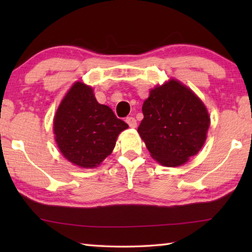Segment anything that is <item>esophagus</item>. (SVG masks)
I'll return each instance as SVG.
<instances>
[{
	"label": "esophagus",
	"instance_id": "34e87169",
	"mask_svg": "<svg viewBox=\"0 0 252 252\" xmlns=\"http://www.w3.org/2000/svg\"><path fill=\"white\" fill-rule=\"evenodd\" d=\"M126 121L127 125H129L130 127H135L136 126V120L133 117H127L126 119Z\"/></svg>",
	"mask_w": 252,
	"mask_h": 252
}]
</instances>
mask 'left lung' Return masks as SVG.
I'll return each instance as SVG.
<instances>
[{
    "instance_id": "1",
    "label": "left lung",
    "mask_w": 252,
    "mask_h": 252,
    "mask_svg": "<svg viewBox=\"0 0 252 252\" xmlns=\"http://www.w3.org/2000/svg\"><path fill=\"white\" fill-rule=\"evenodd\" d=\"M138 132L150 155L165 167H179L206 142L210 118L194 93L179 81L157 85L142 105Z\"/></svg>"
}]
</instances>
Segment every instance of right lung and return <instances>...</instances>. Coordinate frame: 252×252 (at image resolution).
<instances>
[{
	"label": "right lung",
	"instance_id": "obj_1",
	"mask_svg": "<svg viewBox=\"0 0 252 252\" xmlns=\"http://www.w3.org/2000/svg\"><path fill=\"white\" fill-rule=\"evenodd\" d=\"M129 127L108 105L96 101L93 89L75 82L60 103L53 131L60 151L81 168H95L111 155L120 132Z\"/></svg>",
	"mask_w": 252,
	"mask_h": 252
}]
</instances>
